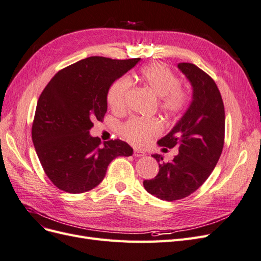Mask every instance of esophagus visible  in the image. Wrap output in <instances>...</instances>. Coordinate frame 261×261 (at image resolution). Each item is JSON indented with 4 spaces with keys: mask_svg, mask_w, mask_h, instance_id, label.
<instances>
[{
    "mask_svg": "<svg viewBox=\"0 0 261 261\" xmlns=\"http://www.w3.org/2000/svg\"><path fill=\"white\" fill-rule=\"evenodd\" d=\"M134 155H135V156H145L146 152H144L143 150L135 149V150H134Z\"/></svg>",
    "mask_w": 261,
    "mask_h": 261,
    "instance_id": "1",
    "label": "esophagus"
}]
</instances>
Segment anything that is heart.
Segmentation results:
<instances>
[{
  "label": "heart",
  "instance_id": "obj_1",
  "mask_svg": "<svg viewBox=\"0 0 261 261\" xmlns=\"http://www.w3.org/2000/svg\"><path fill=\"white\" fill-rule=\"evenodd\" d=\"M137 80L146 88L159 96V108L169 116L183 114L189 103L191 94L186 87L179 84L178 77L171 68L162 63H151L141 67ZM129 81L126 77L116 80L108 91L107 102L113 112H121L125 108V100L129 89ZM162 132L158 118H130L122 126V135L134 146H145Z\"/></svg>",
  "mask_w": 261,
  "mask_h": 261
}]
</instances>
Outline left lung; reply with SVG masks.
Listing matches in <instances>:
<instances>
[{
	"instance_id": "8db88e82",
	"label": "left lung",
	"mask_w": 261,
	"mask_h": 261,
	"mask_svg": "<svg viewBox=\"0 0 261 261\" xmlns=\"http://www.w3.org/2000/svg\"><path fill=\"white\" fill-rule=\"evenodd\" d=\"M178 68L193 86V101L173 129L158 141L161 147H177L178 154L171 162H161L162 155L153 154L161 162L159 173L144 180L149 194L167 201L197 191L215 169L224 145L225 112L217 84L192 63H179Z\"/></svg>"
}]
</instances>
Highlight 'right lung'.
Instances as JSON below:
<instances>
[{
  "mask_svg": "<svg viewBox=\"0 0 261 261\" xmlns=\"http://www.w3.org/2000/svg\"><path fill=\"white\" fill-rule=\"evenodd\" d=\"M139 61L87 58L59 70L41 92L31 136L44 173L61 191H90L105 178L113 159L133 154L125 141L102 144L89 129L107 113L110 87Z\"/></svg>",
  "mask_w": 261,
  "mask_h": 261,
  "instance_id": "1",
  "label": "right lung"
}]
</instances>
